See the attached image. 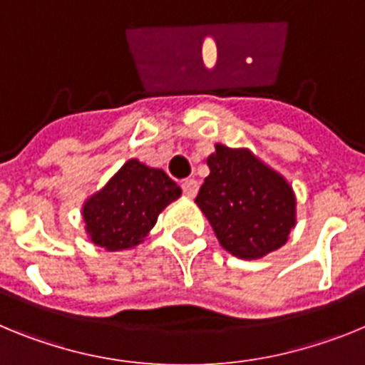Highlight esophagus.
I'll list each match as a JSON object with an SVG mask.
<instances>
[{"instance_id":"1","label":"esophagus","mask_w":365,"mask_h":365,"mask_svg":"<svg viewBox=\"0 0 365 365\" xmlns=\"http://www.w3.org/2000/svg\"><path fill=\"white\" fill-rule=\"evenodd\" d=\"M180 188H182V193H185L186 197H195L199 192V182L195 179H186L182 185H180Z\"/></svg>"}]
</instances>
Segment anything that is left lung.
Segmentation results:
<instances>
[{
  "label": "left lung",
  "instance_id": "obj_1",
  "mask_svg": "<svg viewBox=\"0 0 365 365\" xmlns=\"http://www.w3.org/2000/svg\"><path fill=\"white\" fill-rule=\"evenodd\" d=\"M206 164L210 175L195 202L222 248L235 257L254 259L285 245L296 222V199L289 182L250 151L222 144L215 146Z\"/></svg>",
  "mask_w": 365,
  "mask_h": 365
}]
</instances>
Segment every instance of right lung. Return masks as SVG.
Here are the masks:
<instances>
[{"mask_svg": "<svg viewBox=\"0 0 365 365\" xmlns=\"http://www.w3.org/2000/svg\"><path fill=\"white\" fill-rule=\"evenodd\" d=\"M179 195L180 188L163 170L128 160L83 206L87 234L108 250L135 247L155 227L164 206Z\"/></svg>", "mask_w": 365, "mask_h": 365, "instance_id": "right-lung-1", "label": "right lung"}]
</instances>
